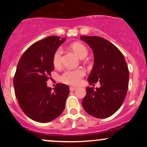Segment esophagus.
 <instances>
[{
    "instance_id": "1",
    "label": "esophagus",
    "mask_w": 147,
    "mask_h": 147,
    "mask_svg": "<svg viewBox=\"0 0 147 147\" xmlns=\"http://www.w3.org/2000/svg\"><path fill=\"white\" fill-rule=\"evenodd\" d=\"M76 89H77V88H76V87H74V86H70V91H74V90H75Z\"/></svg>"
}]
</instances>
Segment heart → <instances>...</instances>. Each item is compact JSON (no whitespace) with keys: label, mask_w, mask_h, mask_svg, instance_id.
Returning <instances> with one entry per match:
<instances>
[{"label":"heart","mask_w":147,"mask_h":147,"mask_svg":"<svg viewBox=\"0 0 147 147\" xmlns=\"http://www.w3.org/2000/svg\"><path fill=\"white\" fill-rule=\"evenodd\" d=\"M70 48L79 58L84 59L87 56L88 50L82 43H75L70 45ZM62 49L59 48L55 52L52 57V62L55 68H59L61 64ZM85 71L82 68L65 70L60 77L61 82L68 85H77L80 83L81 79L85 75Z\"/></svg>","instance_id":"b5f03b06"}]
</instances>
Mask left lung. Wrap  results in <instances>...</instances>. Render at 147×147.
I'll list each match as a JSON object with an SVG mask.
<instances>
[{
    "instance_id": "obj_1",
    "label": "left lung",
    "mask_w": 147,
    "mask_h": 147,
    "mask_svg": "<svg viewBox=\"0 0 147 147\" xmlns=\"http://www.w3.org/2000/svg\"><path fill=\"white\" fill-rule=\"evenodd\" d=\"M93 50V68L90 85L99 82L100 88H86L82 106L87 113L97 118L113 115L120 108L129 86V72L124 55L115 45L99 36H82Z\"/></svg>"
}]
</instances>
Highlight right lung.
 Instances as JSON below:
<instances>
[{"label": "right lung", "instance_id": "obj_1", "mask_svg": "<svg viewBox=\"0 0 147 147\" xmlns=\"http://www.w3.org/2000/svg\"><path fill=\"white\" fill-rule=\"evenodd\" d=\"M65 40L51 36L37 41L27 49L18 63L13 80L15 95L22 111L36 122H50L65 109L68 86L57 84L53 91L47 86L55 69L53 55Z\"/></svg>", "mask_w": 147, "mask_h": 147}]
</instances>
